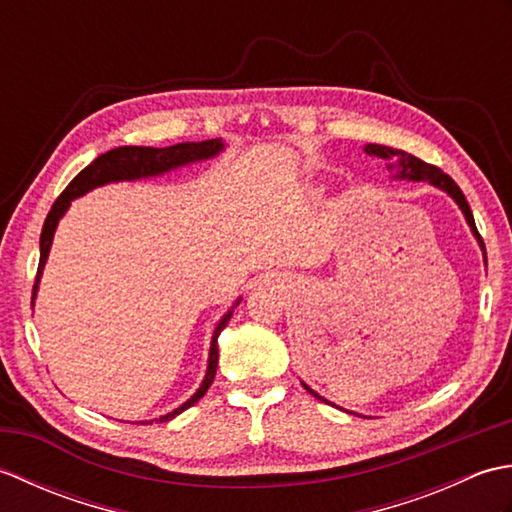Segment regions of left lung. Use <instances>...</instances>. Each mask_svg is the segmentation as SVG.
Returning <instances> with one entry per match:
<instances>
[{"instance_id": "obj_1", "label": "left lung", "mask_w": 512, "mask_h": 512, "mask_svg": "<svg viewBox=\"0 0 512 512\" xmlns=\"http://www.w3.org/2000/svg\"><path fill=\"white\" fill-rule=\"evenodd\" d=\"M365 151H367L369 156H376V158H380V160H385V162H387V167H389L391 171H394V178H396V180L429 182V184H433V187H438V189H442L444 193H449L451 198L455 200V204L460 206V211L464 213L466 222H469V226H471V231H473L475 239H477V242H480V246H482V253H484V262H486L484 242H482L480 233H477V226H475V220H473L471 206H469V202H466L462 189L458 187V184L453 182V178H451V176H447V173H444L442 169L429 165V162H424V160H420V158H416V156L407 154V151H402V149L385 147V145H365ZM303 387H306L314 398L325 400V398H321V396L317 394V391H312L306 383H303ZM325 402H328V400H325Z\"/></svg>"}]
</instances>
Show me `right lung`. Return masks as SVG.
Listing matches in <instances>:
<instances>
[{
	"mask_svg": "<svg viewBox=\"0 0 512 512\" xmlns=\"http://www.w3.org/2000/svg\"><path fill=\"white\" fill-rule=\"evenodd\" d=\"M222 149H224L222 138L202 140V143H178V145L160 147V149L158 147H116L112 151H107V154H101L99 158L92 162V165L85 167L79 173V176H76L68 184V187L63 189V193L59 195L57 202L52 204L46 222H43V231H41V239H39L41 257H39L35 286H32V306H35L39 279H41V273H43V266H46L54 231H57V224H59L61 217L65 215V211L70 209L72 200L81 198V195H85L88 191H92L96 187H103V184H110V182L162 176V173L184 167V165H191V162L209 160V158L220 154ZM239 301H242V299H237L233 303V308L237 306ZM233 308L224 314L220 323H217L215 332H213L211 350H209V365H206V376L202 380L200 389L195 391V394L187 402H184V405H180L178 409H173L171 413H167V416H160L156 422H169L171 418H176L178 413H182L184 409H189L191 405H195V402H198L206 394V389L211 387L213 378H215V369H217V336H220V332L226 328V323L231 321ZM149 422H154V420H149Z\"/></svg>",
	"mask_w": 512,
	"mask_h": 512,
	"instance_id": "obj_1",
	"label": "right lung"
}]
</instances>
